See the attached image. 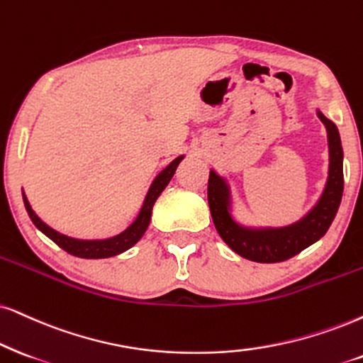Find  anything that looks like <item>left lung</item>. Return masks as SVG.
Here are the masks:
<instances>
[{
	"label": "left lung",
	"instance_id": "left-lung-1",
	"mask_svg": "<svg viewBox=\"0 0 363 363\" xmlns=\"http://www.w3.org/2000/svg\"><path fill=\"white\" fill-rule=\"evenodd\" d=\"M327 128L328 177L316 204L300 221L283 228H247L235 221L231 214V187L214 169L209 172L208 203L214 226L223 241L235 253L256 263H279L301 253L325 236L337 216L343 194V150L338 128L316 110Z\"/></svg>",
	"mask_w": 363,
	"mask_h": 363
}]
</instances>
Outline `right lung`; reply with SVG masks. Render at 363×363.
I'll return each instance as SVG.
<instances>
[{
	"label": "right lung",
	"mask_w": 363,
	"mask_h": 363,
	"mask_svg": "<svg viewBox=\"0 0 363 363\" xmlns=\"http://www.w3.org/2000/svg\"><path fill=\"white\" fill-rule=\"evenodd\" d=\"M184 159V155H179L172 160L171 164L166 169H162L155 179L150 184L147 194H145L144 203H142V208L137 214V218L132 221L130 226L127 229H123L122 233L112 236V238H105V240H77V238L62 235V233L55 231L53 228H50L47 223H43L41 219L36 216V213L31 209V206L26 199L25 192H23V203H25V208L28 211L30 219L33 221L36 228L43 233L45 236H48L50 240L65 250L67 253H70L73 256H79V258H85V259H100V258H110V256L121 255L123 251H127L128 247H132L137 241L144 236V233L147 231L149 223H150V216H152V208L157 201V197L160 196V192L166 189V186L171 181L174 172L179 166V162Z\"/></svg>",
	"instance_id": "1"
}]
</instances>
